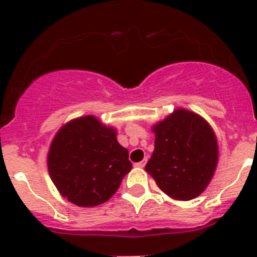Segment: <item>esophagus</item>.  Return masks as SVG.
Listing matches in <instances>:
<instances>
[{"label": "esophagus", "instance_id": "34e87169", "mask_svg": "<svg viewBox=\"0 0 257 257\" xmlns=\"http://www.w3.org/2000/svg\"><path fill=\"white\" fill-rule=\"evenodd\" d=\"M145 163H147V158H144V160L140 161V162L135 163V166H136V167H144Z\"/></svg>", "mask_w": 257, "mask_h": 257}]
</instances>
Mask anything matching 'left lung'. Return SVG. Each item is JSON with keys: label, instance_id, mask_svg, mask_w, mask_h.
Wrapping results in <instances>:
<instances>
[{"label": "left lung", "instance_id": "1", "mask_svg": "<svg viewBox=\"0 0 257 257\" xmlns=\"http://www.w3.org/2000/svg\"><path fill=\"white\" fill-rule=\"evenodd\" d=\"M154 152L145 170L170 197L189 201L210 183L217 163V143L207 122L178 109L153 127Z\"/></svg>", "mask_w": 257, "mask_h": 257}]
</instances>
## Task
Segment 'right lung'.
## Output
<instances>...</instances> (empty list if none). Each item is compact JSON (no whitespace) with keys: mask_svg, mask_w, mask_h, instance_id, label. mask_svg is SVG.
Returning <instances> with one entry per match:
<instances>
[{"mask_svg":"<svg viewBox=\"0 0 257 257\" xmlns=\"http://www.w3.org/2000/svg\"><path fill=\"white\" fill-rule=\"evenodd\" d=\"M47 167L61 196L81 207H94L117 192L133 165L112 127L85 115L59 130L50 147Z\"/></svg>","mask_w":257,"mask_h":257,"instance_id":"add662e5","label":"right lung"}]
</instances>
